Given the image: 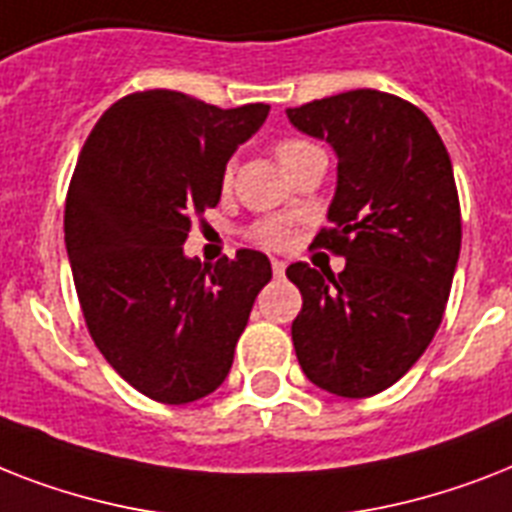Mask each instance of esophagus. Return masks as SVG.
<instances>
[{
  "instance_id": "1",
  "label": "esophagus",
  "mask_w": 512,
  "mask_h": 512,
  "mask_svg": "<svg viewBox=\"0 0 512 512\" xmlns=\"http://www.w3.org/2000/svg\"><path fill=\"white\" fill-rule=\"evenodd\" d=\"M271 268H273V273H276V276H284V271H287V263H284V260H276V257H273Z\"/></svg>"
}]
</instances>
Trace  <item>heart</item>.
Masks as SVG:
<instances>
[{
  "instance_id": "obj_1",
  "label": "heart",
  "mask_w": 512,
  "mask_h": 512,
  "mask_svg": "<svg viewBox=\"0 0 512 512\" xmlns=\"http://www.w3.org/2000/svg\"><path fill=\"white\" fill-rule=\"evenodd\" d=\"M273 151H276V159L281 162V167L289 172L295 164H300L305 156H311L313 151H319V148L303 138H281L276 140ZM231 185H233V164H225L223 175H220V188H223V191H231ZM247 236L252 244H257V247L276 249V252H281V249H289L292 244H295L297 231H295V225L289 223V220L268 217V220H260V223L252 225Z\"/></svg>"
}]
</instances>
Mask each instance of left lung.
I'll list each match as a JSON object with an SVG mask.
<instances>
[{"label": "left lung", "instance_id": "obj_1", "mask_svg": "<svg viewBox=\"0 0 512 512\" xmlns=\"http://www.w3.org/2000/svg\"><path fill=\"white\" fill-rule=\"evenodd\" d=\"M287 116L337 151L332 225L313 244L345 257L337 276L287 268L303 295L297 361L321 390L374 396L412 369L444 319L462 241L452 159L428 116L390 92H340Z\"/></svg>", "mask_w": 512, "mask_h": 512}]
</instances>
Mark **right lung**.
I'll return each mask as SVG.
<instances>
[{"label":"right lung","mask_w":512,"mask_h":512,"mask_svg":"<svg viewBox=\"0 0 512 512\" xmlns=\"http://www.w3.org/2000/svg\"><path fill=\"white\" fill-rule=\"evenodd\" d=\"M271 106L217 108L175 90L124 95L100 116L68 185L66 249L84 324L119 377L159 404L223 385L257 292L263 252L201 265L183 255L193 217Z\"/></svg>","instance_id":"1"}]
</instances>
